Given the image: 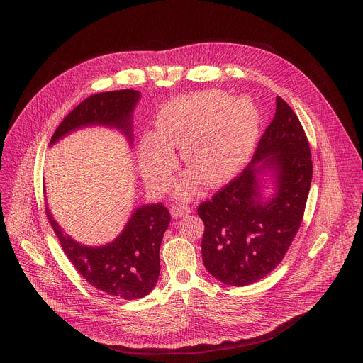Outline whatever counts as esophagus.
Listing matches in <instances>:
<instances>
[{"label":"esophagus","mask_w":363,"mask_h":363,"mask_svg":"<svg viewBox=\"0 0 363 363\" xmlns=\"http://www.w3.org/2000/svg\"><path fill=\"white\" fill-rule=\"evenodd\" d=\"M171 214L174 218H182L184 216L191 214V206L182 205V203H175L171 206Z\"/></svg>","instance_id":"1"}]
</instances>
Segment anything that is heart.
I'll list each match as a JSON object with an SVG mask.
<instances>
[{"mask_svg": "<svg viewBox=\"0 0 363 363\" xmlns=\"http://www.w3.org/2000/svg\"><path fill=\"white\" fill-rule=\"evenodd\" d=\"M155 126L140 139L143 177L152 189H165L175 168L172 147H181L191 174L181 179L178 195L186 198L199 181L214 188L238 174L257 142L260 118L248 99L230 101L223 91H202L169 101Z\"/></svg>", "mask_w": 363, "mask_h": 363, "instance_id": "1", "label": "heart"}]
</instances>
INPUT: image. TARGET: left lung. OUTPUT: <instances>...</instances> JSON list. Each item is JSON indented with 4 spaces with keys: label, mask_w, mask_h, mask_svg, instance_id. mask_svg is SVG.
Masks as SVG:
<instances>
[{
    "label": "left lung",
    "mask_w": 363,
    "mask_h": 363,
    "mask_svg": "<svg viewBox=\"0 0 363 363\" xmlns=\"http://www.w3.org/2000/svg\"><path fill=\"white\" fill-rule=\"evenodd\" d=\"M277 171V194L262 201L257 172ZM313 162L304 129L277 96L276 113L258 142L251 164L198 206L203 221L205 269L230 286H248L272 273L284 258L304 216Z\"/></svg>",
    "instance_id": "8db88e82"
}]
</instances>
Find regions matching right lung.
I'll return each instance as SVG.
<instances>
[{
    "instance_id": "right-lung-1",
    "label": "right lung",
    "mask_w": 363,
    "mask_h": 363,
    "mask_svg": "<svg viewBox=\"0 0 363 363\" xmlns=\"http://www.w3.org/2000/svg\"><path fill=\"white\" fill-rule=\"evenodd\" d=\"M139 97V91L132 89L86 97L63 119L51 136L50 145L66 133L89 125L115 126L132 140V112ZM45 214L70 263L90 286L113 297L136 300L150 293L157 284L161 270L160 247L171 221L164 203L140 206L123 233L103 247L80 245L63 233L47 206Z\"/></svg>"
}]
</instances>
